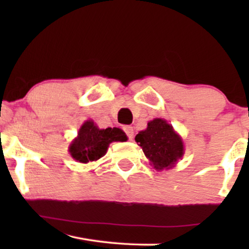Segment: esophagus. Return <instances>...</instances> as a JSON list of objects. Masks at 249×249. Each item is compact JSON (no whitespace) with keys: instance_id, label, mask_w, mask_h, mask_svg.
I'll return each instance as SVG.
<instances>
[{"instance_id":"obj_1","label":"esophagus","mask_w":249,"mask_h":249,"mask_svg":"<svg viewBox=\"0 0 249 249\" xmlns=\"http://www.w3.org/2000/svg\"><path fill=\"white\" fill-rule=\"evenodd\" d=\"M124 130L125 134H127L129 139L134 138V128H132L131 125H125V127L124 128Z\"/></svg>"}]
</instances>
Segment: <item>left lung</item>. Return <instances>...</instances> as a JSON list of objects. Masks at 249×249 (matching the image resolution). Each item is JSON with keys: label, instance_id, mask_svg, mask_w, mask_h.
Listing matches in <instances>:
<instances>
[{"label": "left lung", "instance_id": "1", "mask_svg": "<svg viewBox=\"0 0 249 249\" xmlns=\"http://www.w3.org/2000/svg\"><path fill=\"white\" fill-rule=\"evenodd\" d=\"M135 141L158 171L172 169L185 154L181 136L161 118L149 121L147 128L136 135Z\"/></svg>", "mask_w": 249, "mask_h": 249}]
</instances>
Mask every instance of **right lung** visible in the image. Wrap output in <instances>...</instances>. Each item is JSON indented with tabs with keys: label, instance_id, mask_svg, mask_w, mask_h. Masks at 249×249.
Masks as SVG:
<instances>
[{
	"label": "right lung",
	"instance_id": "add662e5",
	"mask_svg": "<svg viewBox=\"0 0 249 249\" xmlns=\"http://www.w3.org/2000/svg\"><path fill=\"white\" fill-rule=\"evenodd\" d=\"M127 141V135L120 128L100 129L93 120H87L70 142L69 153L74 161L86 164L103 158L111 142Z\"/></svg>",
	"mask_w": 249,
	"mask_h": 249
}]
</instances>
